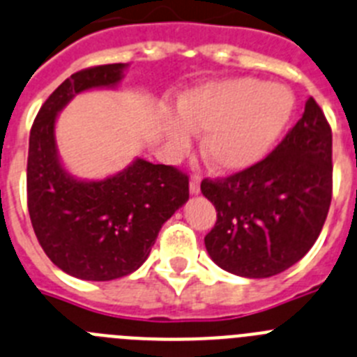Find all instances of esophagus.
Masks as SVG:
<instances>
[{
  "label": "esophagus",
  "instance_id": "1",
  "mask_svg": "<svg viewBox=\"0 0 357 357\" xmlns=\"http://www.w3.org/2000/svg\"><path fill=\"white\" fill-rule=\"evenodd\" d=\"M199 192H201V183H199L197 178H192L190 179V194L197 195Z\"/></svg>",
  "mask_w": 357,
  "mask_h": 357
}]
</instances>
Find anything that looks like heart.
<instances>
[{
    "mask_svg": "<svg viewBox=\"0 0 357 357\" xmlns=\"http://www.w3.org/2000/svg\"><path fill=\"white\" fill-rule=\"evenodd\" d=\"M287 86L256 78L211 82L186 92L178 114L165 112L167 149L183 155L197 131H204L202 155L218 172H242L271 155L294 115Z\"/></svg>",
    "mask_w": 357,
    "mask_h": 357,
    "instance_id": "b5f03b06",
    "label": "heart"
}]
</instances>
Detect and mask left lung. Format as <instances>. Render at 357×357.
<instances>
[{
  "mask_svg": "<svg viewBox=\"0 0 357 357\" xmlns=\"http://www.w3.org/2000/svg\"><path fill=\"white\" fill-rule=\"evenodd\" d=\"M217 210L204 236L220 268L249 279L281 274L313 247L333 194V133L313 98L271 155L226 179L201 183Z\"/></svg>",
  "mask_w": 357,
  "mask_h": 357,
  "instance_id": "1",
  "label": "left lung"
}]
</instances>
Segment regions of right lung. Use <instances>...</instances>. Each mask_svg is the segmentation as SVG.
I'll use <instances>...</instances> for the list:
<instances>
[{
    "label": "right lung",
    "mask_w": 357,
    "mask_h": 357,
    "mask_svg": "<svg viewBox=\"0 0 357 357\" xmlns=\"http://www.w3.org/2000/svg\"><path fill=\"white\" fill-rule=\"evenodd\" d=\"M128 63L91 67L46 99L30 131L28 211L37 240L60 271L85 281H112L142 265L163 224L188 201V178L171 165L135 158L105 179L70 174L54 126L75 96L117 89Z\"/></svg>",
    "instance_id": "add662e5"
}]
</instances>
